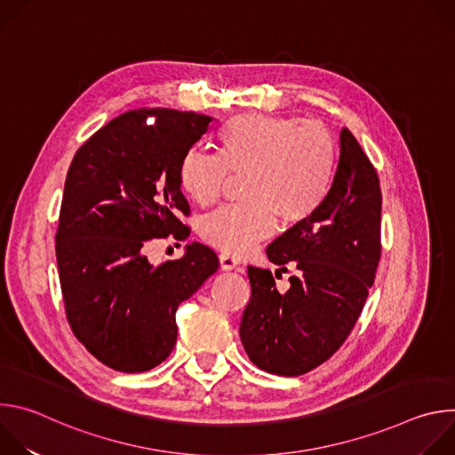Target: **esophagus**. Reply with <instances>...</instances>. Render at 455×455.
<instances>
[{
  "label": "esophagus",
  "mask_w": 455,
  "mask_h": 455,
  "mask_svg": "<svg viewBox=\"0 0 455 455\" xmlns=\"http://www.w3.org/2000/svg\"><path fill=\"white\" fill-rule=\"evenodd\" d=\"M220 263L223 270H234L237 268V259L232 257L230 253H220Z\"/></svg>",
  "instance_id": "1"
}]
</instances>
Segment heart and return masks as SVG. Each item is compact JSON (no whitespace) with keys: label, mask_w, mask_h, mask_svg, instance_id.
<instances>
[{"label":"heart","mask_w":455,"mask_h":455,"mask_svg":"<svg viewBox=\"0 0 455 455\" xmlns=\"http://www.w3.org/2000/svg\"><path fill=\"white\" fill-rule=\"evenodd\" d=\"M337 172V144L318 122L299 116L239 115L220 132V153L188 149L178 183L198 205L214 204L234 176H248L244 205H228L200 221L205 243L244 255L284 228L307 223L326 204Z\"/></svg>","instance_id":"heart-1"}]
</instances>
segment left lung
Instances as JSON below:
<instances>
[{
	"label": "left lung",
	"mask_w": 455,
	"mask_h": 455,
	"mask_svg": "<svg viewBox=\"0 0 455 455\" xmlns=\"http://www.w3.org/2000/svg\"><path fill=\"white\" fill-rule=\"evenodd\" d=\"M267 255L281 272L291 265L297 274L281 293L268 268L248 267L251 297L239 337L259 369L300 376L346 342L381 255L378 172L347 127L340 133L339 169L326 204L307 223L279 235Z\"/></svg>",
	"instance_id": "obj_1"
}]
</instances>
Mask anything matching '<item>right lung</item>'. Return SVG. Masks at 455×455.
I'll list each match as a JSON object with an SVG mask.
<instances>
[{
	"label": "right lung",
	"instance_id": "1",
	"mask_svg": "<svg viewBox=\"0 0 455 455\" xmlns=\"http://www.w3.org/2000/svg\"><path fill=\"white\" fill-rule=\"evenodd\" d=\"M211 120L125 111L77 149L68 169L55 234L64 313L76 339L115 371L160 365L176 344L178 306L220 267L202 243L158 267L146 257L153 241L190 234L178 167Z\"/></svg>",
	"mask_w": 455,
	"mask_h": 455
}]
</instances>
